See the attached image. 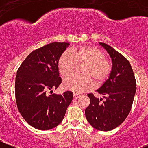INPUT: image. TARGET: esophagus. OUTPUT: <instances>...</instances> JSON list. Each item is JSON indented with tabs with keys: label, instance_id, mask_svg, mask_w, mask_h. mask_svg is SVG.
I'll list each match as a JSON object with an SVG mask.
<instances>
[{
	"label": "esophagus",
	"instance_id": "34e87169",
	"mask_svg": "<svg viewBox=\"0 0 148 148\" xmlns=\"http://www.w3.org/2000/svg\"><path fill=\"white\" fill-rule=\"evenodd\" d=\"M82 94H79V93H74L73 94V97H74V99H77V98H79V97H81Z\"/></svg>",
	"mask_w": 148,
	"mask_h": 148
}]
</instances>
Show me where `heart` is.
Returning a JSON list of instances; mask_svg holds the SVG:
<instances>
[{
	"label": "heart",
	"instance_id": "obj_1",
	"mask_svg": "<svg viewBox=\"0 0 148 148\" xmlns=\"http://www.w3.org/2000/svg\"><path fill=\"white\" fill-rule=\"evenodd\" d=\"M85 64L81 69L82 75L69 77L75 71L77 64ZM58 69L62 77L66 78L63 87L74 92H84L93 87V81L100 85L108 78L112 65L101 50L91 46L76 48L71 51L62 53L58 60Z\"/></svg>",
	"mask_w": 148,
	"mask_h": 148
}]
</instances>
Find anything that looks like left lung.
I'll return each instance as SVG.
<instances>
[{
	"label": "left lung",
	"instance_id": "obj_1",
	"mask_svg": "<svg viewBox=\"0 0 148 148\" xmlns=\"http://www.w3.org/2000/svg\"><path fill=\"white\" fill-rule=\"evenodd\" d=\"M112 60L109 78L97 89L103 99L88 94L90 104L85 110L86 119L93 127L102 131L116 128L125 121L131 110L136 82L129 61L109 45L99 42Z\"/></svg>",
	"mask_w": 148,
	"mask_h": 148
}]
</instances>
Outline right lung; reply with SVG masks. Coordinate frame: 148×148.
<instances>
[{"mask_svg":"<svg viewBox=\"0 0 148 148\" xmlns=\"http://www.w3.org/2000/svg\"><path fill=\"white\" fill-rule=\"evenodd\" d=\"M69 42H51L27 56L17 71L15 99L28 124L38 130H50L62 121L73 93L52 94L62 82L58 60ZM51 94L47 95V91Z\"/></svg>","mask_w":148,"mask_h":148,"instance_id":"add662e5","label":"right lung"}]
</instances>
